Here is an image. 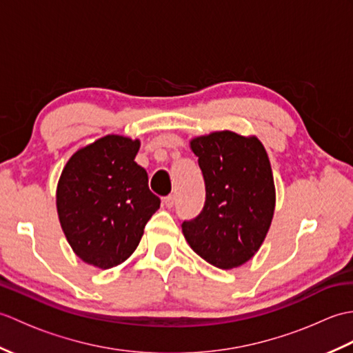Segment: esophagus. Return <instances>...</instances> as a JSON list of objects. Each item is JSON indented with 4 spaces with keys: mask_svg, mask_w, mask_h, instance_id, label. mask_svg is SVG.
<instances>
[{
    "mask_svg": "<svg viewBox=\"0 0 353 353\" xmlns=\"http://www.w3.org/2000/svg\"><path fill=\"white\" fill-rule=\"evenodd\" d=\"M163 205L167 206V208H172V206L176 205V197H174V196L165 197V199H163Z\"/></svg>",
    "mask_w": 353,
    "mask_h": 353,
    "instance_id": "1",
    "label": "esophagus"
}]
</instances>
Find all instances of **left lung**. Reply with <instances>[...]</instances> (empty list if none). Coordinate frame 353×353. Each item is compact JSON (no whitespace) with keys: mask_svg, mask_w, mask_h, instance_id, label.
I'll use <instances>...</instances> for the list:
<instances>
[{"mask_svg":"<svg viewBox=\"0 0 353 353\" xmlns=\"http://www.w3.org/2000/svg\"><path fill=\"white\" fill-rule=\"evenodd\" d=\"M203 172L206 201L197 219L183 221L186 243L223 270L250 261L264 243L276 206L272 165L256 137L230 130L190 141Z\"/></svg>","mask_w":353,"mask_h":353,"instance_id":"1","label":"left lung"}]
</instances>
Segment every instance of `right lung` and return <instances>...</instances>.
<instances>
[{
  "mask_svg": "<svg viewBox=\"0 0 353 353\" xmlns=\"http://www.w3.org/2000/svg\"><path fill=\"white\" fill-rule=\"evenodd\" d=\"M139 139L106 134L79 148L56 190L59 221L71 249L89 265L108 270L137 250L161 200L147 171L134 162Z\"/></svg>",
  "mask_w": 353,
  "mask_h": 353,
  "instance_id": "right-lung-1",
  "label": "right lung"
}]
</instances>
